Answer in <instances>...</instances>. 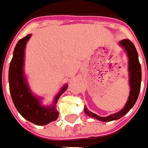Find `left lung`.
<instances>
[{"instance_id": "8db88e82", "label": "left lung", "mask_w": 148, "mask_h": 148, "mask_svg": "<svg viewBox=\"0 0 148 148\" xmlns=\"http://www.w3.org/2000/svg\"><path fill=\"white\" fill-rule=\"evenodd\" d=\"M119 44L123 49L126 50L128 57V71H129V84H130V95L128 97V100L122 110L118 112L116 114H111L107 117L98 116L94 113L88 110L87 108H85V113L89 116L95 118L100 121L109 122L112 120H116L123 116H124L128 111L130 110L134 105H135L141 88V81H142V69L138 61V55L137 53L136 48L134 44L129 39H123L119 42Z\"/></svg>"}]
</instances>
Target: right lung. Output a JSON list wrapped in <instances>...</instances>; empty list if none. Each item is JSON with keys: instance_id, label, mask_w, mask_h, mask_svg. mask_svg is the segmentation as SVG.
Returning <instances> with one entry per match:
<instances>
[{"instance_id": "obj_1", "label": "right lung", "mask_w": 148, "mask_h": 148, "mask_svg": "<svg viewBox=\"0 0 148 148\" xmlns=\"http://www.w3.org/2000/svg\"><path fill=\"white\" fill-rule=\"evenodd\" d=\"M31 34L18 41L14 50L13 58L9 67V86L11 99L16 110L25 119L36 125H45L58 119L59 113L55 109L60 95L64 92L66 86L61 90L55 98V103L51 107H44L39 103V99L33 95L28 87L23 73L25 45Z\"/></svg>"}]
</instances>
